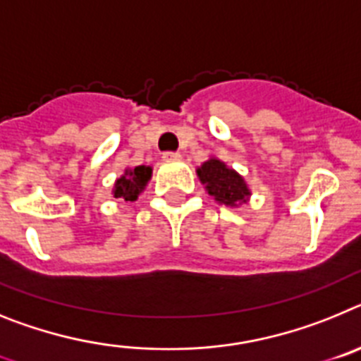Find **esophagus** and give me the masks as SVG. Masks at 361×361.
I'll return each instance as SVG.
<instances>
[{"label":"esophagus","instance_id":"34e87169","mask_svg":"<svg viewBox=\"0 0 361 361\" xmlns=\"http://www.w3.org/2000/svg\"><path fill=\"white\" fill-rule=\"evenodd\" d=\"M180 158V152H165V154H163V159H165V161H176V159Z\"/></svg>","mask_w":361,"mask_h":361}]
</instances>
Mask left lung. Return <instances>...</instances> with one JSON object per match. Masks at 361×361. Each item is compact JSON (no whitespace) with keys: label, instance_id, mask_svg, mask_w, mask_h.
<instances>
[{"label":"left lung","instance_id":"obj_1","mask_svg":"<svg viewBox=\"0 0 361 361\" xmlns=\"http://www.w3.org/2000/svg\"><path fill=\"white\" fill-rule=\"evenodd\" d=\"M196 174L209 196H212L219 205L236 209V207L245 205L252 196L245 178L216 156L205 159L196 169Z\"/></svg>","mask_w":361,"mask_h":361}]
</instances>
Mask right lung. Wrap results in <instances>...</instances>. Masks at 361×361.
I'll use <instances>...</instances> for the list:
<instances>
[{
	"label": "right lung",
	"mask_w": 361,
	"mask_h": 361,
	"mask_svg": "<svg viewBox=\"0 0 361 361\" xmlns=\"http://www.w3.org/2000/svg\"><path fill=\"white\" fill-rule=\"evenodd\" d=\"M150 178H152V167H147V165H137L134 169L127 167L123 174L114 181L112 196L125 202H136L137 196L145 190Z\"/></svg>",
	"instance_id": "1"
}]
</instances>
